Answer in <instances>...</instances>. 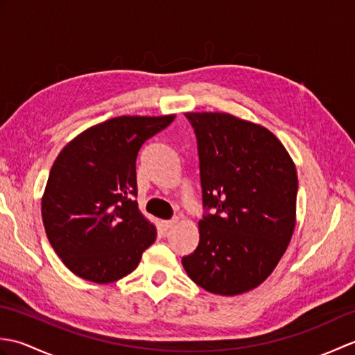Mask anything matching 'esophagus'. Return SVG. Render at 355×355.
<instances>
[{
	"label": "esophagus",
	"instance_id": "obj_1",
	"mask_svg": "<svg viewBox=\"0 0 355 355\" xmlns=\"http://www.w3.org/2000/svg\"><path fill=\"white\" fill-rule=\"evenodd\" d=\"M175 224H177V220H166V221H163V227H164V230H169Z\"/></svg>",
	"mask_w": 355,
	"mask_h": 355
}]
</instances>
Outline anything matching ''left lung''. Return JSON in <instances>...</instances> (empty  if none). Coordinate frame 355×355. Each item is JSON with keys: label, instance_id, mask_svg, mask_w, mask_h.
<instances>
[{"label": "left lung", "instance_id": "left-lung-1", "mask_svg": "<svg viewBox=\"0 0 355 355\" xmlns=\"http://www.w3.org/2000/svg\"><path fill=\"white\" fill-rule=\"evenodd\" d=\"M186 117L197 137L205 214L198 245L183 256V267L210 293L250 291L288 247L296 224V168L267 128L227 112Z\"/></svg>", "mask_w": 355, "mask_h": 355}]
</instances>
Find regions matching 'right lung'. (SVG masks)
<instances>
[{
	"instance_id": "obj_1",
	"label": "right lung",
	"mask_w": 355,
	"mask_h": 355,
	"mask_svg": "<svg viewBox=\"0 0 355 355\" xmlns=\"http://www.w3.org/2000/svg\"><path fill=\"white\" fill-rule=\"evenodd\" d=\"M175 116H120L88 128L51 166L42 197L45 233L74 275L108 284L130 275L157 232L140 214L135 162Z\"/></svg>"
}]
</instances>
